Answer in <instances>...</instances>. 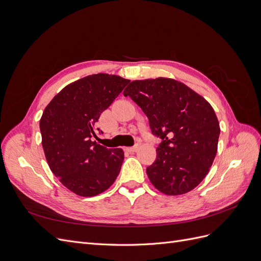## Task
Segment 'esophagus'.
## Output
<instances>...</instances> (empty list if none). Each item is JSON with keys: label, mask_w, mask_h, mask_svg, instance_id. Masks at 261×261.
Wrapping results in <instances>:
<instances>
[{"label": "esophagus", "mask_w": 261, "mask_h": 261, "mask_svg": "<svg viewBox=\"0 0 261 261\" xmlns=\"http://www.w3.org/2000/svg\"><path fill=\"white\" fill-rule=\"evenodd\" d=\"M138 145H135L134 147H128V148H126L125 150L126 151H128V152H130V153H133V152H135V151H137V149H138Z\"/></svg>", "instance_id": "34e87169"}]
</instances>
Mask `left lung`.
Instances as JSON below:
<instances>
[{"instance_id": "left-lung-1", "label": "left lung", "mask_w": 261, "mask_h": 261, "mask_svg": "<svg viewBox=\"0 0 261 261\" xmlns=\"http://www.w3.org/2000/svg\"><path fill=\"white\" fill-rule=\"evenodd\" d=\"M125 97L136 102L162 141L156 159L147 168L152 185L167 195L191 192L206 177L215 160L220 135L209 102L171 78L132 82Z\"/></svg>"}]
</instances>
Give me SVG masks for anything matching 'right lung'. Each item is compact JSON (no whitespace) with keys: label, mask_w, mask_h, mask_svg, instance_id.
<instances>
[{"label":"right lung","mask_w":261,"mask_h":261,"mask_svg":"<svg viewBox=\"0 0 261 261\" xmlns=\"http://www.w3.org/2000/svg\"><path fill=\"white\" fill-rule=\"evenodd\" d=\"M128 83L116 75L87 76L63 88L44 109L40 132L46 161L61 183L77 195L105 192L121 171L123 150L108 149L92 138H97L101 113Z\"/></svg>","instance_id":"1"}]
</instances>
